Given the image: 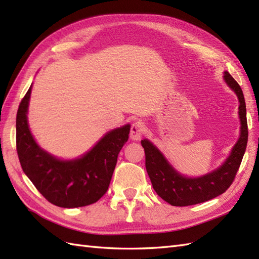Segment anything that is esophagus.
I'll use <instances>...</instances> for the list:
<instances>
[{"label":"esophagus","mask_w":259,"mask_h":259,"mask_svg":"<svg viewBox=\"0 0 259 259\" xmlns=\"http://www.w3.org/2000/svg\"><path fill=\"white\" fill-rule=\"evenodd\" d=\"M144 133H145L144 123H142L141 121H136V122L131 125L130 138L135 141H138L141 139V137H142V135H144Z\"/></svg>","instance_id":"obj_1"}]
</instances>
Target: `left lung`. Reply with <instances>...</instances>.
I'll return each mask as SVG.
<instances>
[{"label":"left lung","mask_w":259,"mask_h":259,"mask_svg":"<svg viewBox=\"0 0 259 259\" xmlns=\"http://www.w3.org/2000/svg\"><path fill=\"white\" fill-rule=\"evenodd\" d=\"M224 81L238 98L240 129L237 142L221 166L198 177H188L180 174L150 140H141L146 153V169L153 189L171 206L196 205L224 194L238 171L248 140L245 98L239 84L228 71H224Z\"/></svg>","instance_id":"obj_1"}]
</instances>
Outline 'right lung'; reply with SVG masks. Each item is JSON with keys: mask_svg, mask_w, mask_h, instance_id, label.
Here are the masks:
<instances>
[{"mask_svg": "<svg viewBox=\"0 0 259 259\" xmlns=\"http://www.w3.org/2000/svg\"><path fill=\"white\" fill-rule=\"evenodd\" d=\"M32 85L16 114V150L22 169L53 205L76 208L97 202L108 190L119 152L128 141L130 123L108 131L83 155L73 159L56 157L37 144L30 130L27 112Z\"/></svg>", "mask_w": 259, "mask_h": 259, "instance_id": "add662e5", "label": "right lung"}]
</instances>
